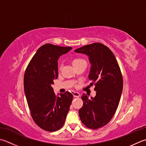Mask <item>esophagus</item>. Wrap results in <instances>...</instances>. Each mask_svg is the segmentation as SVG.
<instances>
[{
    "instance_id": "34e87169",
    "label": "esophagus",
    "mask_w": 146,
    "mask_h": 146,
    "mask_svg": "<svg viewBox=\"0 0 146 146\" xmlns=\"http://www.w3.org/2000/svg\"><path fill=\"white\" fill-rule=\"evenodd\" d=\"M72 94L73 95L74 98H79V97L80 96V94L78 92H74V91H73L72 92Z\"/></svg>"
}]
</instances>
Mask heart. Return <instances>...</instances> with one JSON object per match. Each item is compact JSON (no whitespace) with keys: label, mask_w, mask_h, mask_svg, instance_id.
<instances>
[{"label":"heart","mask_w":146,"mask_h":146,"mask_svg":"<svg viewBox=\"0 0 146 146\" xmlns=\"http://www.w3.org/2000/svg\"><path fill=\"white\" fill-rule=\"evenodd\" d=\"M84 61V60H83V59H74L73 61H72V64H73V66H74V65L77 64L78 63H79V62H80L82 61Z\"/></svg>","instance_id":"obj_1"}]
</instances>
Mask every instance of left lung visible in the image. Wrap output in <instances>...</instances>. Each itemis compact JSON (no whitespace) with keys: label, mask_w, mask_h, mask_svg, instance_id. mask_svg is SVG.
<instances>
[{"label":"left lung","mask_w":146,"mask_h":146,"mask_svg":"<svg viewBox=\"0 0 146 146\" xmlns=\"http://www.w3.org/2000/svg\"><path fill=\"white\" fill-rule=\"evenodd\" d=\"M86 54L91 64L88 79L95 85L94 98L84 94V105L79 110L83 124L90 129H98L108 124L118 106L123 90V77L113 53L100 43H93L75 50Z\"/></svg>","instance_id":"1"}]
</instances>
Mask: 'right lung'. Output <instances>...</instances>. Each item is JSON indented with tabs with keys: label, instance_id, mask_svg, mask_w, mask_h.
I'll use <instances>...</instances> for the list:
<instances>
[{
	"label": "right lung",
	"instance_id": "obj_1",
	"mask_svg": "<svg viewBox=\"0 0 146 146\" xmlns=\"http://www.w3.org/2000/svg\"><path fill=\"white\" fill-rule=\"evenodd\" d=\"M71 48L50 44L42 45L25 73L24 90L31 117L39 127L48 132L63 126L72 102V94L66 92L56 96L52 87L58 76V59Z\"/></svg>",
	"mask_w": 146,
	"mask_h": 146
}]
</instances>
